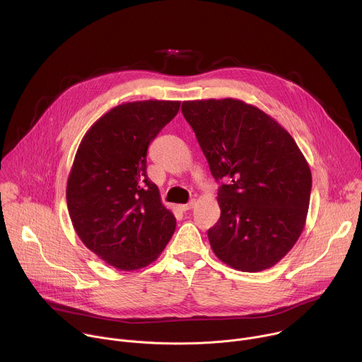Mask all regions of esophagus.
I'll list each match as a JSON object with an SVG mask.
<instances>
[{
    "label": "esophagus",
    "instance_id": "obj_1",
    "mask_svg": "<svg viewBox=\"0 0 362 362\" xmlns=\"http://www.w3.org/2000/svg\"><path fill=\"white\" fill-rule=\"evenodd\" d=\"M196 204V200H190L189 203H185V204H179V208H180V211H183V212H186V211H190V209H193V206Z\"/></svg>",
    "mask_w": 362,
    "mask_h": 362
}]
</instances>
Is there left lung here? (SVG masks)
<instances>
[{"label": "left lung", "instance_id": "1", "mask_svg": "<svg viewBox=\"0 0 362 362\" xmlns=\"http://www.w3.org/2000/svg\"><path fill=\"white\" fill-rule=\"evenodd\" d=\"M216 180L221 218L208 230L219 259L242 272L276 265L299 239L313 175L293 137L269 115L238 98L183 101Z\"/></svg>", "mask_w": 362, "mask_h": 362}]
</instances>
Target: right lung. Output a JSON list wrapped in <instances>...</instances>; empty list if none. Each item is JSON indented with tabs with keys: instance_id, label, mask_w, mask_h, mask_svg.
I'll list each match as a JSON object with an SVG mask.
<instances>
[{
	"instance_id": "1",
	"label": "right lung",
	"mask_w": 362,
	"mask_h": 362,
	"mask_svg": "<svg viewBox=\"0 0 362 362\" xmlns=\"http://www.w3.org/2000/svg\"><path fill=\"white\" fill-rule=\"evenodd\" d=\"M180 101L123 103L84 134L67 180V208L81 242L120 271L156 261L176 219L146 172L150 141L177 115Z\"/></svg>"
}]
</instances>
